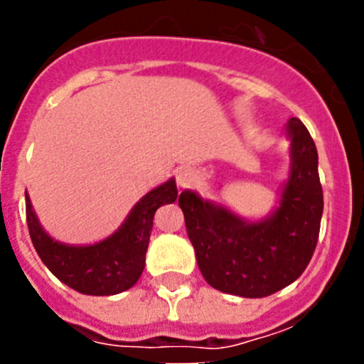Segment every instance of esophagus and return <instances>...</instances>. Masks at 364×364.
<instances>
[{
  "instance_id": "1",
  "label": "esophagus",
  "mask_w": 364,
  "mask_h": 364,
  "mask_svg": "<svg viewBox=\"0 0 364 364\" xmlns=\"http://www.w3.org/2000/svg\"><path fill=\"white\" fill-rule=\"evenodd\" d=\"M196 181V172L188 167H181L176 171V183H178L179 188H186L192 183Z\"/></svg>"
}]
</instances>
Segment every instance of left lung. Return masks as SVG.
Instances as JSON below:
<instances>
[{
	"label": "left lung",
	"mask_w": 364,
	"mask_h": 364,
	"mask_svg": "<svg viewBox=\"0 0 364 364\" xmlns=\"http://www.w3.org/2000/svg\"><path fill=\"white\" fill-rule=\"evenodd\" d=\"M287 135L291 174L280 205L260 222H247L192 190L179 196L200 273L227 294H274L301 277L317 247L324 209L317 148L297 117L289 119Z\"/></svg>",
	"instance_id": "1"
}]
</instances>
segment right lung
Segmentation results:
<instances>
[{
	"instance_id": "right-lung-1",
	"label": "right lung",
	"mask_w": 364,
	"mask_h": 364,
	"mask_svg": "<svg viewBox=\"0 0 364 364\" xmlns=\"http://www.w3.org/2000/svg\"><path fill=\"white\" fill-rule=\"evenodd\" d=\"M176 199V181L168 179L134 205L112 236L87 247H73L53 240L40 225L28 192L26 220L33 247L54 277L80 294L112 296L137 284L144 271L156 209L172 204Z\"/></svg>"
}]
</instances>
